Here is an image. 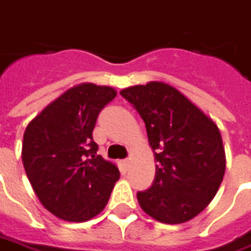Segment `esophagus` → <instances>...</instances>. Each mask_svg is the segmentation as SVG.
<instances>
[{
  "mask_svg": "<svg viewBox=\"0 0 251 251\" xmlns=\"http://www.w3.org/2000/svg\"><path fill=\"white\" fill-rule=\"evenodd\" d=\"M129 164H130V160H129V158H124V160L121 161V166H122V169L124 170H127Z\"/></svg>",
  "mask_w": 251,
  "mask_h": 251,
  "instance_id": "esophagus-1",
  "label": "esophagus"
}]
</instances>
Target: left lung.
<instances>
[{"label":"left lung","mask_w":251,"mask_h":251,"mask_svg":"<svg viewBox=\"0 0 251 251\" xmlns=\"http://www.w3.org/2000/svg\"><path fill=\"white\" fill-rule=\"evenodd\" d=\"M146 125L156 157L151 185L137 192L142 209L163 224H182L212 201L225 174L218 126L174 87L149 82L121 91Z\"/></svg>","instance_id":"left-lung-1"}]
</instances>
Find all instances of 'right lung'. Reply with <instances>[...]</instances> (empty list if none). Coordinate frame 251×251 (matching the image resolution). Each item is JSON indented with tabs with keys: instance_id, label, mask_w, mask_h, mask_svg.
<instances>
[{
	"instance_id": "add662e5",
	"label": "right lung",
	"mask_w": 251,
	"mask_h": 251,
	"mask_svg": "<svg viewBox=\"0 0 251 251\" xmlns=\"http://www.w3.org/2000/svg\"><path fill=\"white\" fill-rule=\"evenodd\" d=\"M116 97L111 87L81 84L48 105L27 125L22 161L43 206L70 222L91 219L105 208L118 167L97 154L93 130Z\"/></svg>"
}]
</instances>
